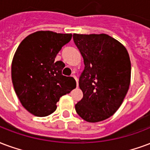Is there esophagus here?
Segmentation results:
<instances>
[{
    "label": "esophagus",
    "mask_w": 150,
    "mask_h": 150,
    "mask_svg": "<svg viewBox=\"0 0 150 150\" xmlns=\"http://www.w3.org/2000/svg\"><path fill=\"white\" fill-rule=\"evenodd\" d=\"M71 76H72V77H73V78H74V79H75V81H76V85H77V86H78L79 83H78V79H77V77H76V76H75V75H72Z\"/></svg>",
    "instance_id": "34e87169"
}]
</instances>
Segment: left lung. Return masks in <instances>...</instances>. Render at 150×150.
<instances>
[{
  "instance_id": "1",
  "label": "left lung",
  "mask_w": 150,
  "mask_h": 150,
  "mask_svg": "<svg viewBox=\"0 0 150 150\" xmlns=\"http://www.w3.org/2000/svg\"><path fill=\"white\" fill-rule=\"evenodd\" d=\"M73 40L85 65L79 81L83 97L75 104V110L88 122L105 120L117 111L128 91V52L106 34H73Z\"/></svg>"
}]
</instances>
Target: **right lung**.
Wrapping results in <instances>:
<instances>
[{"label": "right lung", "mask_w": 150, "mask_h": 150, "mask_svg": "<svg viewBox=\"0 0 150 150\" xmlns=\"http://www.w3.org/2000/svg\"><path fill=\"white\" fill-rule=\"evenodd\" d=\"M71 34L38 31L24 39L12 63V81L19 100L28 111L37 117L52 114L60 97L76 87L72 77L62 75L65 67L55 62Z\"/></svg>", "instance_id": "add662e5"}]
</instances>
